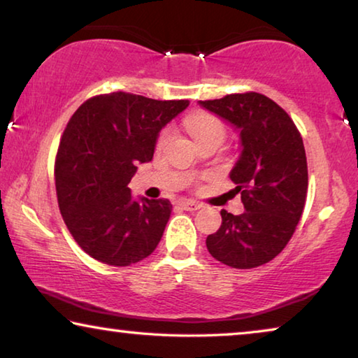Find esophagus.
Masks as SVG:
<instances>
[{
	"instance_id": "34e87169",
	"label": "esophagus",
	"mask_w": 358,
	"mask_h": 358,
	"mask_svg": "<svg viewBox=\"0 0 358 358\" xmlns=\"http://www.w3.org/2000/svg\"><path fill=\"white\" fill-rule=\"evenodd\" d=\"M178 205H180L181 208H185V210H187V211H196V210H199V208L202 207V203L189 201V199H187V201H180Z\"/></svg>"
}]
</instances>
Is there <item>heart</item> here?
Returning a JSON list of instances; mask_svg holds the SVG:
<instances>
[{
  "label": "heart",
  "mask_w": 358,
  "mask_h": 358,
  "mask_svg": "<svg viewBox=\"0 0 358 358\" xmlns=\"http://www.w3.org/2000/svg\"><path fill=\"white\" fill-rule=\"evenodd\" d=\"M185 126L197 142H202L205 138L213 136H220L222 138L226 136V126H224L222 121L217 118L216 115L208 112H194L191 115H187L185 120ZM169 134H171L169 129H164L161 132L156 142L157 147L161 148L162 145L167 142Z\"/></svg>",
  "instance_id": "obj_1"
}]
</instances>
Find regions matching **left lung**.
<instances>
[{
	"label": "left lung",
	"mask_w": 358,
	"mask_h": 358,
	"mask_svg": "<svg viewBox=\"0 0 358 358\" xmlns=\"http://www.w3.org/2000/svg\"><path fill=\"white\" fill-rule=\"evenodd\" d=\"M199 104L237 126L243 145L230 178L245 211L235 216L221 210V227L207 237V250L232 268H256L286 248L305 208L303 138L287 112L256 92Z\"/></svg>",
	"instance_id": "8db88e82"
}]
</instances>
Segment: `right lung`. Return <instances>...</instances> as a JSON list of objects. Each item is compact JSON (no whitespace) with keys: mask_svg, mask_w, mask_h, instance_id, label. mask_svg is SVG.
Returning <instances> with one entry per match:
<instances>
[{"mask_svg":"<svg viewBox=\"0 0 358 358\" xmlns=\"http://www.w3.org/2000/svg\"><path fill=\"white\" fill-rule=\"evenodd\" d=\"M189 106L117 92L93 96L72 115L55 157L63 221L77 245L113 266L141 262L156 250L171 217L167 199L131 196L138 162L153 159L162 126Z\"/></svg>","mask_w":358,"mask_h":358,"instance_id":"obj_1","label":"right lung"}]
</instances>
